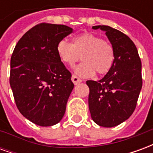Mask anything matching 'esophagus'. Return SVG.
Returning a JSON list of instances; mask_svg holds the SVG:
<instances>
[{
  "label": "esophagus",
  "mask_w": 153,
  "mask_h": 153,
  "mask_svg": "<svg viewBox=\"0 0 153 153\" xmlns=\"http://www.w3.org/2000/svg\"><path fill=\"white\" fill-rule=\"evenodd\" d=\"M71 80H72V82H73L75 85H77V84H79V83H80L82 82V80L80 79L77 76V75H75V74H73V75H72V77H71Z\"/></svg>",
  "instance_id": "esophagus-1"
}]
</instances>
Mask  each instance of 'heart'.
<instances>
[{"instance_id":"b5f03b06","label":"heart","mask_w":153,"mask_h":153,"mask_svg":"<svg viewBox=\"0 0 153 153\" xmlns=\"http://www.w3.org/2000/svg\"><path fill=\"white\" fill-rule=\"evenodd\" d=\"M57 54L69 65H74L81 59L83 62L75 67L74 71L86 78L95 73L105 75L111 70L115 61V50L111 42L91 33L77 36L73 43L60 41L57 44Z\"/></svg>"}]
</instances>
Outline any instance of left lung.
Wrapping results in <instances>:
<instances>
[{
	"instance_id": "obj_1",
	"label": "left lung",
	"mask_w": 153,
	"mask_h": 153,
	"mask_svg": "<svg viewBox=\"0 0 153 153\" xmlns=\"http://www.w3.org/2000/svg\"><path fill=\"white\" fill-rule=\"evenodd\" d=\"M93 28L106 31L115 50L111 70L98 82H86L92 119L100 126L111 128L121 124L134 111L143 85L142 63L137 47L127 35L106 25Z\"/></svg>"
}]
</instances>
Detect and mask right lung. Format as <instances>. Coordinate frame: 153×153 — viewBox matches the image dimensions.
Listing matches in <instances>:
<instances>
[{
    "label": "right lung",
    "instance_id": "obj_1",
    "mask_svg": "<svg viewBox=\"0 0 153 153\" xmlns=\"http://www.w3.org/2000/svg\"><path fill=\"white\" fill-rule=\"evenodd\" d=\"M71 33L66 25L41 23L24 34L12 53L10 84L15 104L36 125L51 126L65 115L74 85L57 44Z\"/></svg>",
    "mask_w": 153,
    "mask_h": 153
}]
</instances>
